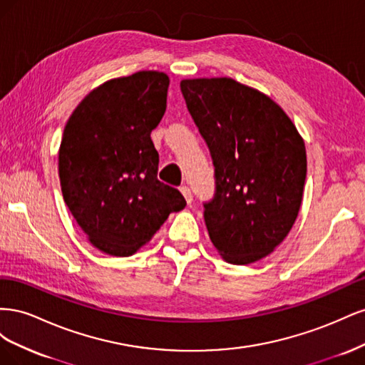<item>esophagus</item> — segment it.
<instances>
[{"label": "esophagus", "mask_w": 365, "mask_h": 365, "mask_svg": "<svg viewBox=\"0 0 365 365\" xmlns=\"http://www.w3.org/2000/svg\"><path fill=\"white\" fill-rule=\"evenodd\" d=\"M180 190H181V193L184 195L187 204H192V201H193V193H192V190L189 189V187H187V185H181Z\"/></svg>", "instance_id": "1"}]
</instances>
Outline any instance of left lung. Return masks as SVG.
I'll use <instances>...</instances> for the list:
<instances>
[{"label": "left lung", "mask_w": 365, "mask_h": 365, "mask_svg": "<svg viewBox=\"0 0 365 365\" xmlns=\"http://www.w3.org/2000/svg\"><path fill=\"white\" fill-rule=\"evenodd\" d=\"M180 86L215 165V195L204 202L208 236L227 262H257L282 244L300 210L303 138L268 96L228 77Z\"/></svg>", "instance_id": "1"}]
</instances>
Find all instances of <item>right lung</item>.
I'll list each match as a JSON object with an SVG mask.
<instances>
[{
  "instance_id": "right-lung-1",
  "label": "right lung",
  "mask_w": 365,
  "mask_h": 365,
  "mask_svg": "<svg viewBox=\"0 0 365 365\" xmlns=\"http://www.w3.org/2000/svg\"><path fill=\"white\" fill-rule=\"evenodd\" d=\"M169 77L140 71L88 94L63 129L59 178L76 222L101 251L128 257L185 207L175 187L161 182L150 132L168 103Z\"/></svg>"
}]
</instances>
